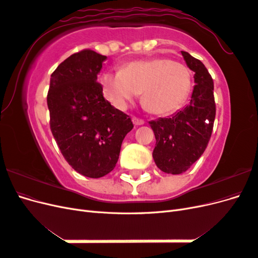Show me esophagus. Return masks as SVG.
Segmentation results:
<instances>
[{
    "mask_svg": "<svg viewBox=\"0 0 258 258\" xmlns=\"http://www.w3.org/2000/svg\"><path fill=\"white\" fill-rule=\"evenodd\" d=\"M132 122H134L136 126H141V124H144V120L141 118H138V117H132Z\"/></svg>",
    "mask_w": 258,
    "mask_h": 258,
    "instance_id": "esophagus-1",
    "label": "esophagus"
}]
</instances>
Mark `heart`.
<instances>
[{
	"mask_svg": "<svg viewBox=\"0 0 258 258\" xmlns=\"http://www.w3.org/2000/svg\"><path fill=\"white\" fill-rule=\"evenodd\" d=\"M192 85L189 69L168 58H148L123 66L120 73L106 72L101 86L117 108L127 107L143 92V104L155 115H169L181 108Z\"/></svg>",
	"mask_w": 258,
	"mask_h": 258,
	"instance_id": "b5f03b06",
	"label": "heart"
}]
</instances>
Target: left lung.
Returning <instances> with one entry per match:
<instances>
[{
    "label": "left lung",
    "mask_w": 258,
    "mask_h": 258,
    "mask_svg": "<svg viewBox=\"0 0 258 258\" xmlns=\"http://www.w3.org/2000/svg\"><path fill=\"white\" fill-rule=\"evenodd\" d=\"M182 56L194 75L189 104L173 115L150 121L156 138L154 161L161 171L179 174L206 151L215 118L213 80L202 62L186 51Z\"/></svg>",
    "instance_id": "obj_1"
}]
</instances>
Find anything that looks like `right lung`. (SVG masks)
Here are the masks:
<instances>
[{"label":"right lung","mask_w":258,"mask_h":258,"mask_svg":"<svg viewBox=\"0 0 258 258\" xmlns=\"http://www.w3.org/2000/svg\"><path fill=\"white\" fill-rule=\"evenodd\" d=\"M106 56L85 49L73 53L50 76L47 105L52 136L76 172L98 178L118 160L130 117L103 98L97 83Z\"/></svg>","instance_id":"right-lung-1"}]
</instances>
